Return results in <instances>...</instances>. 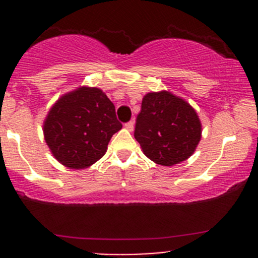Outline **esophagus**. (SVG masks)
Listing matches in <instances>:
<instances>
[{
	"instance_id": "esophagus-1",
	"label": "esophagus",
	"mask_w": 258,
	"mask_h": 258,
	"mask_svg": "<svg viewBox=\"0 0 258 258\" xmlns=\"http://www.w3.org/2000/svg\"><path fill=\"white\" fill-rule=\"evenodd\" d=\"M124 127H126L128 131H134V127H135V122L134 121H130L127 123H124Z\"/></svg>"
}]
</instances>
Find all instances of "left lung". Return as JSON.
Wrapping results in <instances>:
<instances>
[{
  "instance_id": "obj_1",
  "label": "left lung",
  "mask_w": 258,
  "mask_h": 258,
  "mask_svg": "<svg viewBox=\"0 0 258 258\" xmlns=\"http://www.w3.org/2000/svg\"><path fill=\"white\" fill-rule=\"evenodd\" d=\"M202 126L189 103L167 91L150 92L142 100L135 139L150 160L173 166L187 160L201 140Z\"/></svg>"
}]
</instances>
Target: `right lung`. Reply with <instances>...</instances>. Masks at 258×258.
<instances>
[{
    "mask_svg": "<svg viewBox=\"0 0 258 258\" xmlns=\"http://www.w3.org/2000/svg\"><path fill=\"white\" fill-rule=\"evenodd\" d=\"M122 128L113 103L97 87H80L58 98L43 122L46 144L59 163L90 167L107 151Z\"/></svg>",
    "mask_w": 258,
    "mask_h": 258,
    "instance_id": "obj_1",
    "label": "right lung"
}]
</instances>
